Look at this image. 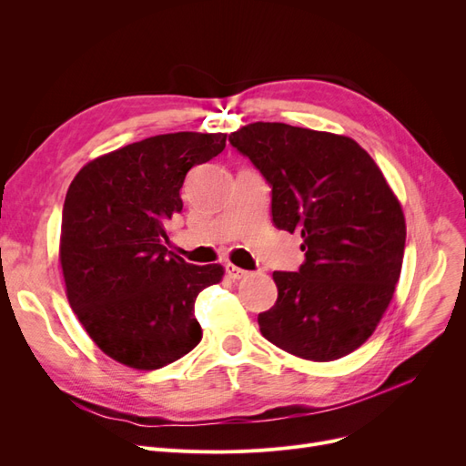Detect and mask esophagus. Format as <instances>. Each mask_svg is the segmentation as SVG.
I'll return each instance as SVG.
<instances>
[{"instance_id": "esophagus-1", "label": "esophagus", "mask_w": 466, "mask_h": 466, "mask_svg": "<svg viewBox=\"0 0 466 466\" xmlns=\"http://www.w3.org/2000/svg\"><path fill=\"white\" fill-rule=\"evenodd\" d=\"M225 270H227V276H228L230 279H243V278L249 276L248 270H241V268H238V266H234V264H227Z\"/></svg>"}]
</instances>
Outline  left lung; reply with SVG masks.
<instances>
[{"mask_svg":"<svg viewBox=\"0 0 466 466\" xmlns=\"http://www.w3.org/2000/svg\"><path fill=\"white\" fill-rule=\"evenodd\" d=\"M228 141L272 187L274 225L304 238L300 270L274 272L262 336L317 362L355 351L393 299L404 257V213L381 169L351 137L283 122H253Z\"/></svg>","mask_w":466,"mask_h":466,"instance_id":"1","label":"left lung"}]
</instances>
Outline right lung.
Segmentation results:
<instances>
[{
  "label": "right lung",
  "instance_id": "obj_1",
  "mask_svg": "<svg viewBox=\"0 0 466 466\" xmlns=\"http://www.w3.org/2000/svg\"><path fill=\"white\" fill-rule=\"evenodd\" d=\"M225 145L227 134L147 137L88 162L67 188L60 264L69 306L94 344L130 369H162L200 344L194 302L225 270L167 251L166 227L183 209L188 169Z\"/></svg>",
  "mask_w": 466,
  "mask_h": 466
}]
</instances>
